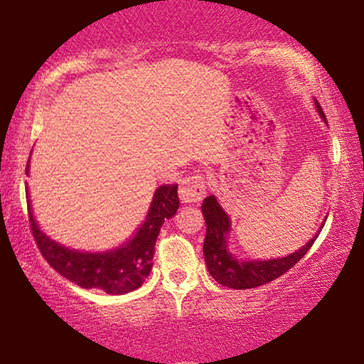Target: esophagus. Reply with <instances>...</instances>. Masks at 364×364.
<instances>
[{
  "mask_svg": "<svg viewBox=\"0 0 364 364\" xmlns=\"http://www.w3.org/2000/svg\"><path fill=\"white\" fill-rule=\"evenodd\" d=\"M205 189L207 186L204 178L199 175L188 176L183 180L178 194H180L183 204H194V202H199L205 196Z\"/></svg>",
  "mask_w": 364,
  "mask_h": 364,
  "instance_id": "1",
  "label": "esophagus"
}]
</instances>
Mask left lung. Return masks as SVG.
Segmentation results:
<instances>
[{
	"instance_id": "8db88e82",
	"label": "left lung",
	"mask_w": 364,
	"mask_h": 364,
	"mask_svg": "<svg viewBox=\"0 0 364 364\" xmlns=\"http://www.w3.org/2000/svg\"><path fill=\"white\" fill-rule=\"evenodd\" d=\"M315 107L321 120L328 123L323 109L316 100ZM200 210L204 215L207 228L204 239V258L207 269L215 281L220 282L221 286L231 289H254L279 278L281 274L291 269L301 257H305L306 252L315 244L319 232H321L326 220H328V217H326L315 236L305 245H301L299 250H295L294 254L279 258H269V260H241V258L234 257V254L230 252L228 236L231 232V218L228 217L223 207L218 204L217 197L213 194L205 197Z\"/></svg>"
}]
</instances>
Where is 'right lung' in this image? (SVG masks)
<instances>
[{
    "mask_svg": "<svg viewBox=\"0 0 364 364\" xmlns=\"http://www.w3.org/2000/svg\"><path fill=\"white\" fill-rule=\"evenodd\" d=\"M30 159L27 164V175ZM178 184H164L156 189L152 202L134 236L119 247L104 252H82L54 241L41 230L33 217L27 189V207L32 232L36 245L46 262L77 286L85 289H100L106 294H127L143 284L152 269V258L156 241L164 221L173 217L180 199Z\"/></svg>",
    "mask_w": 364,
    "mask_h": 364,
    "instance_id": "1",
    "label": "right lung"
}]
</instances>
